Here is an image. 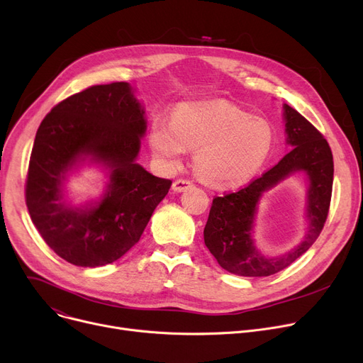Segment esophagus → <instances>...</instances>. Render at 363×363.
Instances as JSON below:
<instances>
[{
  "mask_svg": "<svg viewBox=\"0 0 363 363\" xmlns=\"http://www.w3.org/2000/svg\"><path fill=\"white\" fill-rule=\"evenodd\" d=\"M191 185H192V184H191L189 181H186V179H177V181H174V184H172V189H174V192H184V191L188 189Z\"/></svg>",
  "mask_w": 363,
  "mask_h": 363,
  "instance_id": "1",
  "label": "esophagus"
}]
</instances>
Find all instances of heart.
Masks as SVG:
<instances>
[{"label": "heart", "instance_id": "b5f03b06", "mask_svg": "<svg viewBox=\"0 0 363 363\" xmlns=\"http://www.w3.org/2000/svg\"><path fill=\"white\" fill-rule=\"evenodd\" d=\"M149 144L163 163H177L196 149L194 166L208 185L230 188L250 181L269 160L274 130L267 119L229 104H182L174 119L153 118Z\"/></svg>", "mask_w": 363, "mask_h": 363}]
</instances>
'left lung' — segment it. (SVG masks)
<instances>
[{
	"mask_svg": "<svg viewBox=\"0 0 363 363\" xmlns=\"http://www.w3.org/2000/svg\"><path fill=\"white\" fill-rule=\"evenodd\" d=\"M283 121L286 143L294 149L248 186L216 197L210 208L204 244L220 267L236 276L265 277L289 267L315 242L327 219L334 175L328 143L309 121L286 104ZM298 173L306 177V235L287 253L267 256L256 247L253 236L260 199L264 191Z\"/></svg>",
	"mask_w": 363,
	"mask_h": 363,
	"instance_id": "obj_1",
	"label": "left lung"
}]
</instances>
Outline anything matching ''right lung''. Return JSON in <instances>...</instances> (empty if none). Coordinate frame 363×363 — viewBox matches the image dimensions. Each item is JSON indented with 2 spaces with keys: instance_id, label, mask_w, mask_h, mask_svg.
Listing matches in <instances>:
<instances>
[{
  "instance_id": "right-lung-1",
  "label": "right lung",
  "mask_w": 363,
  "mask_h": 363,
  "mask_svg": "<svg viewBox=\"0 0 363 363\" xmlns=\"http://www.w3.org/2000/svg\"><path fill=\"white\" fill-rule=\"evenodd\" d=\"M146 111L130 83L91 86L58 104L38 128L26 204L45 242L79 267H102L140 240L172 181L137 163ZM86 165L106 174L103 194L80 205L69 178Z\"/></svg>"
}]
</instances>
